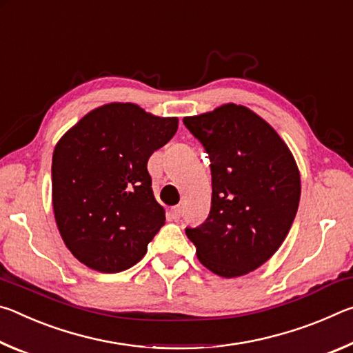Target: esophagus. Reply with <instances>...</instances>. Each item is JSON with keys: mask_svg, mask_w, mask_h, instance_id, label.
<instances>
[{"mask_svg": "<svg viewBox=\"0 0 353 353\" xmlns=\"http://www.w3.org/2000/svg\"><path fill=\"white\" fill-rule=\"evenodd\" d=\"M170 213H171V218L172 219H179V218H181V214H182V207L181 205L172 207Z\"/></svg>", "mask_w": 353, "mask_h": 353, "instance_id": "obj_1", "label": "esophagus"}]
</instances>
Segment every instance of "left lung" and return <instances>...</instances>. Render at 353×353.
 <instances>
[{
	"instance_id": "obj_1",
	"label": "left lung",
	"mask_w": 353,
	"mask_h": 353,
	"mask_svg": "<svg viewBox=\"0 0 353 353\" xmlns=\"http://www.w3.org/2000/svg\"><path fill=\"white\" fill-rule=\"evenodd\" d=\"M183 124L205 148L212 170L210 213L185 234L207 270L244 276L288 235L301 199L297 163L271 124L244 105L223 104Z\"/></svg>"
}]
</instances>
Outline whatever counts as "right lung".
Masks as SVG:
<instances>
[{"instance_id": "1", "label": "right lung", "mask_w": 353, "mask_h": 353, "mask_svg": "<svg viewBox=\"0 0 353 353\" xmlns=\"http://www.w3.org/2000/svg\"><path fill=\"white\" fill-rule=\"evenodd\" d=\"M177 126L176 117L109 103L88 112L57 141L51 166L56 224L65 246L90 270H129L165 224L146 166Z\"/></svg>"}]
</instances>
